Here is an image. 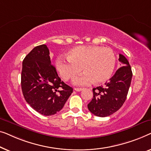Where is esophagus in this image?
<instances>
[{
  "label": "esophagus",
  "mask_w": 151,
  "mask_h": 151,
  "mask_svg": "<svg viewBox=\"0 0 151 151\" xmlns=\"http://www.w3.org/2000/svg\"><path fill=\"white\" fill-rule=\"evenodd\" d=\"M83 89V88H75V90L76 91V92H81V91H82Z\"/></svg>",
  "instance_id": "34e87169"
}]
</instances>
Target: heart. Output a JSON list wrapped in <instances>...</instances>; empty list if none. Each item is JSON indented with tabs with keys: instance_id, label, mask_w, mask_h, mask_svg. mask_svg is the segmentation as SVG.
<instances>
[{
	"instance_id": "b5f03b06",
	"label": "heart",
	"mask_w": 151,
	"mask_h": 151,
	"mask_svg": "<svg viewBox=\"0 0 151 151\" xmlns=\"http://www.w3.org/2000/svg\"><path fill=\"white\" fill-rule=\"evenodd\" d=\"M116 58L113 50L99 46H80L72 48L67 57H59L56 68L63 79L68 81L81 70L84 73L73 80L76 86H86L94 81L102 83L113 73Z\"/></svg>"
}]
</instances>
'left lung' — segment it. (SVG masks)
<instances>
[{
  "label": "left lung",
  "instance_id": "8db88e82",
  "mask_svg": "<svg viewBox=\"0 0 151 151\" xmlns=\"http://www.w3.org/2000/svg\"><path fill=\"white\" fill-rule=\"evenodd\" d=\"M120 68L104 86L93 88V99L88 105L91 113L99 117L109 116L124 104L130 87L133 73L124 55L119 54Z\"/></svg>",
  "mask_w": 151,
  "mask_h": 151
}]
</instances>
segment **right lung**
I'll return each mask as SVG.
<instances>
[{
    "label": "right lung",
    "mask_w": 151,
    "mask_h": 151,
    "mask_svg": "<svg viewBox=\"0 0 151 151\" xmlns=\"http://www.w3.org/2000/svg\"><path fill=\"white\" fill-rule=\"evenodd\" d=\"M49 55L45 44L36 46L23 60L21 74L25 101L44 116L60 111L73 92L71 87L61 81Z\"/></svg>",
    "instance_id": "right-lung-1"
}]
</instances>
